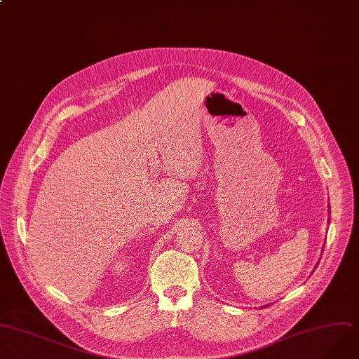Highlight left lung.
Masks as SVG:
<instances>
[{"label": "left lung", "instance_id": "1", "mask_svg": "<svg viewBox=\"0 0 359 359\" xmlns=\"http://www.w3.org/2000/svg\"><path fill=\"white\" fill-rule=\"evenodd\" d=\"M329 208H330V207H329ZM329 212H330V211H329ZM327 223H329V219H327ZM267 306H269V305H264V308H267Z\"/></svg>", "mask_w": 359, "mask_h": 359}]
</instances>
